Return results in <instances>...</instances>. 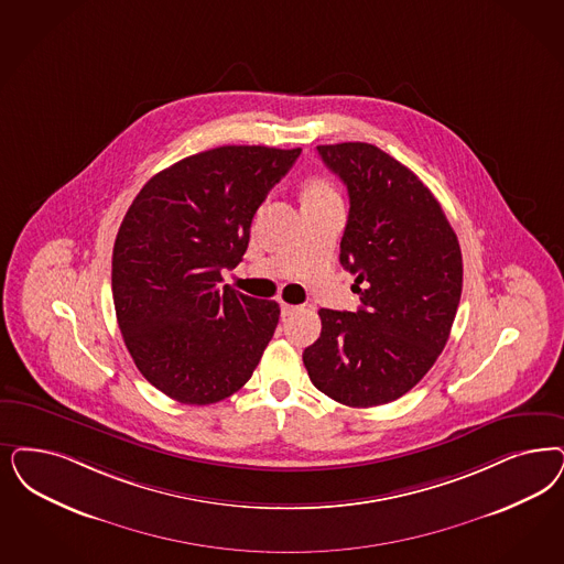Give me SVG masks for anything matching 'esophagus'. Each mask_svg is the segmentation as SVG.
I'll use <instances>...</instances> for the list:
<instances>
[{
  "label": "esophagus",
  "mask_w": 564,
  "mask_h": 564,
  "mask_svg": "<svg viewBox=\"0 0 564 564\" xmlns=\"http://www.w3.org/2000/svg\"><path fill=\"white\" fill-rule=\"evenodd\" d=\"M295 311H300V308H297V306H292V304L281 302V314H283V316H290V314H293Z\"/></svg>",
  "instance_id": "1"
}]
</instances>
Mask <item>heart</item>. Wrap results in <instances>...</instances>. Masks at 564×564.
<instances>
[{"mask_svg": "<svg viewBox=\"0 0 564 564\" xmlns=\"http://www.w3.org/2000/svg\"><path fill=\"white\" fill-rule=\"evenodd\" d=\"M337 197L333 185L323 176H311L304 185V199H330Z\"/></svg>", "mask_w": 564, "mask_h": 564, "instance_id": "heart-1", "label": "heart"}]
</instances>
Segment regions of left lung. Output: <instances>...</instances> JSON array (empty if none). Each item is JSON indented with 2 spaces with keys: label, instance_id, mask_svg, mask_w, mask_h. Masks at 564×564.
I'll return each instance as SVG.
<instances>
[{
  "label": "left lung",
  "instance_id": "left-lung-1",
  "mask_svg": "<svg viewBox=\"0 0 564 564\" xmlns=\"http://www.w3.org/2000/svg\"><path fill=\"white\" fill-rule=\"evenodd\" d=\"M350 195L339 262L356 274V312L321 308L304 350L314 388L351 409L398 400L444 350L463 293V253L435 195L377 145H318Z\"/></svg>",
  "mask_w": 564,
  "mask_h": 564
}]
</instances>
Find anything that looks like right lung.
<instances>
[{
	"instance_id": "right-lung-1",
	"label": "right lung",
	"mask_w": 564,
	"mask_h": 564,
	"mask_svg": "<svg viewBox=\"0 0 564 564\" xmlns=\"http://www.w3.org/2000/svg\"><path fill=\"white\" fill-rule=\"evenodd\" d=\"M223 145L178 160L137 194L118 229L112 295L139 372L181 404L234 395L258 367L279 304L235 292L256 210L300 155Z\"/></svg>"
}]
</instances>
